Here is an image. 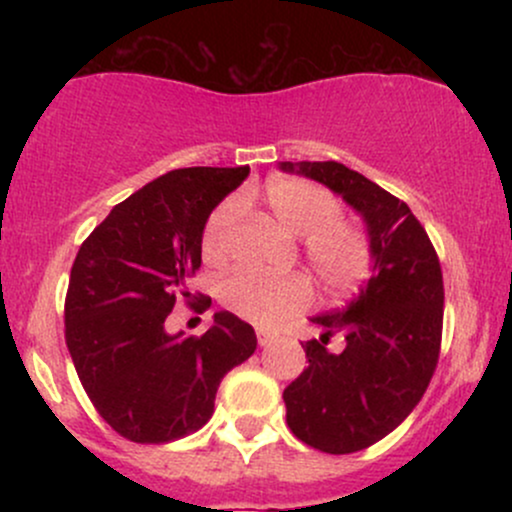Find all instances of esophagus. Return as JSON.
I'll list each match as a JSON object with an SVG mask.
<instances>
[{"instance_id": "34e87169", "label": "esophagus", "mask_w": 512, "mask_h": 512, "mask_svg": "<svg viewBox=\"0 0 512 512\" xmlns=\"http://www.w3.org/2000/svg\"><path fill=\"white\" fill-rule=\"evenodd\" d=\"M255 334H257V344H260V346H267V344H272V342H274V337H276L274 332L264 330V327H257Z\"/></svg>"}]
</instances>
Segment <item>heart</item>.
<instances>
[{
    "mask_svg": "<svg viewBox=\"0 0 512 512\" xmlns=\"http://www.w3.org/2000/svg\"><path fill=\"white\" fill-rule=\"evenodd\" d=\"M262 204L286 231L301 236V250L315 279L332 296L356 291L375 267L373 238L361 223L339 214V199L327 187L305 178H272L262 187ZM240 204L223 202L209 214L202 252L209 262L226 257L238 226ZM313 289L303 274L264 276L236 269L219 284L223 308L252 325L269 327L308 308Z\"/></svg>",
    "mask_w": 512,
    "mask_h": 512,
    "instance_id": "1",
    "label": "heart"
}]
</instances>
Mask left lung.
Wrapping results in <instances>:
<instances>
[{"instance_id": "8db88e82", "label": "left lung", "mask_w": 512, "mask_h": 512, "mask_svg": "<svg viewBox=\"0 0 512 512\" xmlns=\"http://www.w3.org/2000/svg\"><path fill=\"white\" fill-rule=\"evenodd\" d=\"M339 192L368 223L375 274L346 308L313 317L325 334L305 342L308 366L284 390L286 424L327 455L370 448L424 397L443 339V272L426 228L402 199L337 161L281 163ZM342 333L332 355L326 342Z\"/></svg>"}]
</instances>
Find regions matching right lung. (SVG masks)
Wrapping results in <instances>:
<instances>
[{
  "label": "right lung",
  "instance_id": "add662e5",
  "mask_svg": "<svg viewBox=\"0 0 512 512\" xmlns=\"http://www.w3.org/2000/svg\"><path fill=\"white\" fill-rule=\"evenodd\" d=\"M248 166L178 168L115 204L81 243L64 298V339L101 419L132 443L190 436L214 414L223 375L248 361L255 330L228 310L202 337L166 334L175 301L202 267L211 209ZM211 303L199 296L192 310Z\"/></svg>",
  "mask_w": 512,
  "mask_h": 512
}]
</instances>
